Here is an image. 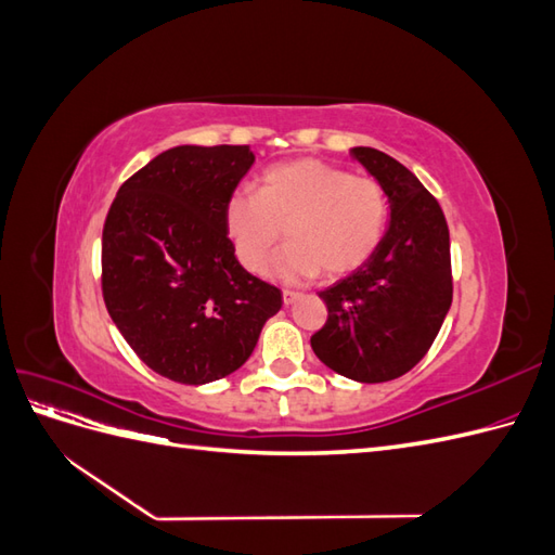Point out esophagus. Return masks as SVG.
<instances>
[{
	"instance_id": "esophagus-1",
	"label": "esophagus",
	"mask_w": 555,
	"mask_h": 555,
	"mask_svg": "<svg viewBox=\"0 0 555 555\" xmlns=\"http://www.w3.org/2000/svg\"><path fill=\"white\" fill-rule=\"evenodd\" d=\"M298 298H300V294H298V292H289V289H284V292H282V300H284V306H294Z\"/></svg>"
}]
</instances>
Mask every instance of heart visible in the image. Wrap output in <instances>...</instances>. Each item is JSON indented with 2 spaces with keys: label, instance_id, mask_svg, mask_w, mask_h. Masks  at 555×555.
<instances>
[{
  "label": "heart",
  "instance_id": "1",
  "mask_svg": "<svg viewBox=\"0 0 555 555\" xmlns=\"http://www.w3.org/2000/svg\"><path fill=\"white\" fill-rule=\"evenodd\" d=\"M386 224L389 194L382 182L312 157L268 166L257 194L233 192L224 206L233 255L249 273L263 271L284 229L289 243L271 275L289 284L322 271L326 278L359 271L377 251Z\"/></svg>",
  "mask_w": 555,
  "mask_h": 555
}]
</instances>
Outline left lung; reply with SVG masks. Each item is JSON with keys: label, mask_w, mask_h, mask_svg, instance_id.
<instances>
[{"label": "left lung", "mask_w": 555, "mask_h": 555, "mask_svg": "<svg viewBox=\"0 0 555 555\" xmlns=\"http://www.w3.org/2000/svg\"><path fill=\"white\" fill-rule=\"evenodd\" d=\"M389 194L391 222L371 261L319 292L326 324L310 345L331 371L363 384L389 382L426 357L451 308L449 227L435 196L393 157L351 147Z\"/></svg>", "instance_id": "8db88e82"}]
</instances>
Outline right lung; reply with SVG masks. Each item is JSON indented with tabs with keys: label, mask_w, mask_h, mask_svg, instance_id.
I'll return each mask as SVG.
<instances>
[{
	"label": "right lung",
	"mask_w": 555,
	"mask_h": 555,
	"mask_svg": "<svg viewBox=\"0 0 555 555\" xmlns=\"http://www.w3.org/2000/svg\"><path fill=\"white\" fill-rule=\"evenodd\" d=\"M251 164L249 145L171 147L122 182L106 215L104 304L162 377L196 386L238 371L282 308L280 289L238 263L224 227Z\"/></svg>",
	"instance_id": "obj_1"
}]
</instances>
